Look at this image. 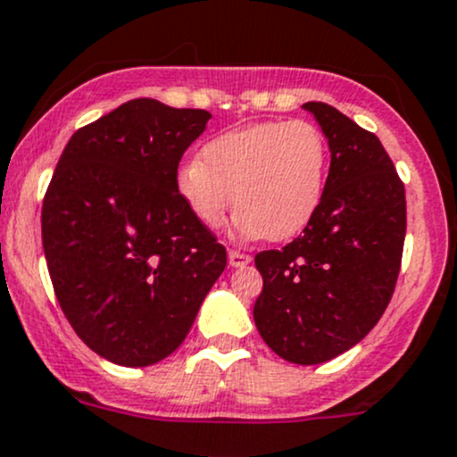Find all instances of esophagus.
<instances>
[{"instance_id": "esophagus-1", "label": "esophagus", "mask_w": 457, "mask_h": 457, "mask_svg": "<svg viewBox=\"0 0 457 457\" xmlns=\"http://www.w3.org/2000/svg\"><path fill=\"white\" fill-rule=\"evenodd\" d=\"M228 261H229V265H232V267H245V265H250V262H252V256L243 254V252H237V250H229Z\"/></svg>"}]
</instances>
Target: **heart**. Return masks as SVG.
<instances>
[{"instance_id": "b5f03b06", "label": "heart", "mask_w": 457, "mask_h": 457, "mask_svg": "<svg viewBox=\"0 0 457 457\" xmlns=\"http://www.w3.org/2000/svg\"><path fill=\"white\" fill-rule=\"evenodd\" d=\"M329 143L305 119L223 132L177 172V192L203 228H219L229 205L247 238L285 241L310 225L325 196Z\"/></svg>"}]
</instances>
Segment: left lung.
<instances>
[{
	"mask_svg": "<svg viewBox=\"0 0 457 457\" xmlns=\"http://www.w3.org/2000/svg\"><path fill=\"white\" fill-rule=\"evenodd\" d=\"M331 152L320 207L283 250L258 252L254 322L271 352L320 365L361 343L385 314L403 261L407 201L380 139L334 105H303Z\"/></svg>",
	"mask_w": 457,
	"mask_h": 457,
	"instance_id": "left-lung-1",
	"label": "left lung"
}]
</instances>
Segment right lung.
<instances>
[{
    "label": "right lung",
    "instance_id": "add662e5",
    "mask_svg": "<svg viewBox=\"0 0 457 457\" xmlns=\"http://www.w3.org/2000/svg\"><path fill=\"white\" fill-rule=\"evenodd\" d=\"M212 114L132 99L79 128L41 207L54 296L105 361L147 367L186 340L228 254L177 192Z\"/></svg>",
    "mask_w": 457,
    "mask_h": 457
}]
</instances>
